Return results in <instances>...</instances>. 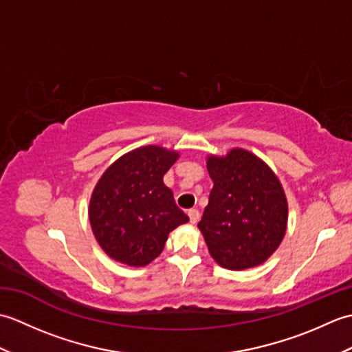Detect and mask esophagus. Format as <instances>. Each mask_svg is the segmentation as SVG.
<instances>
[{
	"instance_id": "1",
	"label": "esophagus",
	"mask_w": 352,
	"mask_h": 352,
	"mask_svg": "<svg viewBox=\"0 0 352 352\" xmlns=\"http://www.w3.org/2000/svg\"><path fill=\"white\" fill-rule=\"evenodd\" d=\"M189 214V219H190V223H197L199 221V212L197 210V208H190V210L188 212Z\"/></svg>"
}]
</instances>
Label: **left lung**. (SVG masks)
<instances>
[{
    "label": "left lung",
    "instance_id": "1",
    "mask_svg": "<svg viewBox=\"0 0 352 352\" xmlns=\"http://www.w3.org/2000/svg\"><path fill=\"white\" fill-rule=\"evenodd\" d=\"M213 189L198 228L208 252L231 271L258 266L278 248L287 227V199L272 169L233 148L207 157Z\"/></svg>",
    "mask_w": 352,
    "mask_h": 352
}]
</instances>
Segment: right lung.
<instances>
[{"mask_svg": "<svg viewBox=\"0 0 352 352\" xmlns=\"http://www.w3.org/2000/svg\"><path fill=\"white\" fill-rule=\"evenodd\" d=\"M178 157L162 146H140L119 157L101 175L92 192L89 221L109 257L146 266L160 256L170 231L189 221L163 183Z\"/></svg>", "mask_w": 352, "mask_h": 352, "instance_id": "right-lung-1", "label": "right lung"}]
</instances>
